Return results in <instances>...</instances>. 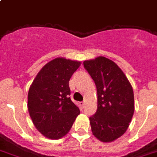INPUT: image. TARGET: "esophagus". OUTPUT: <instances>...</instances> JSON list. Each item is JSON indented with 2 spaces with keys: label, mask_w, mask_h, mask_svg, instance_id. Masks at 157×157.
I'll return each instance as SVG.
<instances>
[{
  "label": "esophagus",
  "mask_w": 157,
  "mask_h": 157,
  "mask_svg": "<svg viewBox=\"0 0 157 157\" xmlns=\"http://www.w3.org/2000/svg\"><path fill=\"white\" fill-rule=\"evenodd\" d=\"M80 106L82 107V108H84V105H85V102H84V101H80Z\"/></svg>",
  "instance_id": "34e87169"
}]
</instances>
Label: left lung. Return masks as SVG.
<instances>
[{
    "mask_svg": "<svg viewBox=\"0 0 157 157\" xmlns=\"http://www.w3.org/2000/svg\"><path fill=\"white\" fill-rule=\"evenodd\" d=\"M94 81L98 108L90 117L92 133L98 140L111 142L122 136L135 110L132 86L124 72L112 60L99 56L84 62Z\"/></svg>",
    "mask_w": 157,
    "mask_h": 157,
    "instance_id": "left-lung-1",
    "label": "left lung"
}]
</instances>
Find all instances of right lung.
Returning a JSON list of instances; mask_svg holds the SVG:
<instances>
[{
  "label": "right lung",
  "instance_id": "right-lung-1",
  "mask_svg": "<svg viewBox=\"0 0 157 157\" xmlns=\"http://www.w3.org/2000/svg\"><path fill=\"white\" fill-rule=\"evenodd\" d=\"M80 63L56 58L37 73L28 92V110L36 129L50 139L68 133L77 116L78 107L70 99L69 81Z\"/></svg>",
  "mask_w": 157,
  "mask_h": 157
}]
</instances>
